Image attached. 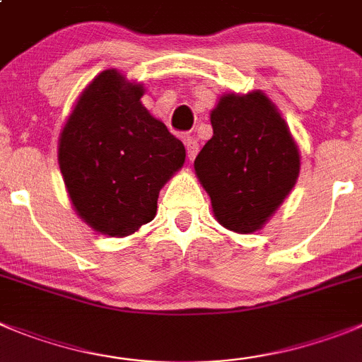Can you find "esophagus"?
Here are the masks:
<instances>
[{
	"mask_svg": "<svg viewBox=\"0 0 362 362\" xmlns=\"http://www.w3.org/2000/svg\"><path fill=\"white\" fill-rule=\"evenodd\" d=\"M185 150H187L189 160H192V158H194L198 155V150H200V144H198V141L194 139V137H187V139H185Z\"/></svg>",
	"mask_w": 362,
	"mask_h": 362,
	"instance_id": "1",
	"label": "esophagus"
}]
</instances>
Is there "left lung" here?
Returning <instances> with one entry per match:
<instances>
[{"label": "left lung", "instance_id": "obj_1", "mask_svg": "<svg viewBox=\"0 0 362 362\" xmlns=\"http://www.w3.org/2000/svg\"><path fill=\"white\" fill-rule=\"evenodd\" d=\"M212 139L194 160L223 227L250 234L266 223L295 185L298 146L262 93L225 94L211 114Z\"/></svg>", "mask_w": 362, "mask_h": 362}]
</instances>
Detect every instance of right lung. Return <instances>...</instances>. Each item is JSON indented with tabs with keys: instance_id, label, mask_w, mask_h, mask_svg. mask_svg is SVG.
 I'll return each instance as SVG.
<instances>
[{
	"instance_id": "right-lung-1",
	"label": "right lung",
	"mask_w": 362,
	"mask_h": 362,
	"mask_svg": "<svg viewBox=\"0 0 362 362\" xmlns=\"http://www.w3.org/2000/svg\"><path fill=\"white\" fill-rule=\"evenodd\" d=\"M141 83L107 69L89 83L60 134L59 164L80 218L123 238L150 223L185 148L141 103Z\"/></svg>"
}]
</instances>
